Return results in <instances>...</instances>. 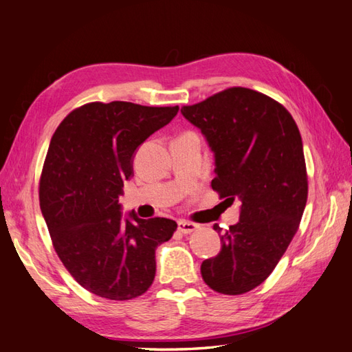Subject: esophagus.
<instances>
[{
    "label": "esophagus",
    "mask_w": 352,
    "mask_h": 352,
    "mask_svg": "<svg viewBox=\"0 0 352 352\" xmlns=\"http://www.w3.org/2000/svg\"><path fill=\"white\" fill-rule=\"evenodd\" d=\"M199 229V226L195 223H190V221H186V219H180L178 221V230L182 233H192Z\"/></svg>",
    "instance_id": "34e87169"
}]
</instances>
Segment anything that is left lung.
<instances>
[{
    "label": "left lung",
    "instance_id": "left-lung-1",
    "mask_svg": "<svg viewBox=\"0 0 352 352\" xmlns=\"http://www.w3.org/2000/svg\"><path fill=\"white\" fill-rule=\"evenodd\" d=\"M182 114L215 157L212 189L241 201L236 224L213 226L221 252L203 261L201 276L218 293L244 294L270 276L299 229L308 195L299 128L279 102L243 87L183 107Z\"/></svg>",
    "mask_w": 352,
    "mask_h": 352
}]
</instances>
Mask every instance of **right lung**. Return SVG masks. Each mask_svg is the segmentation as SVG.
Returning a JSON list of instances; mask_svg holds the SVG:
<instances>
[{
  "mask_svg": "<svg viewBox=\"0 0 352 352\" xmlns=\"http://www.w3.org/2000/svg\"><path fill=\"white\" fill-rule=\"evenodd\" d=\"M178 107L91 102L76 108L52 137L39 204L59 259L100 298L129 300L155 276V249L174 235L168 218L122 215L119 195L133 177L137 148L174 119Z\"/></svg>",
  "mask_w": 352,
  "mask_h": 352,
  "instance_id": "obj_1",
  "label": "right lung"
}]
</instances>
